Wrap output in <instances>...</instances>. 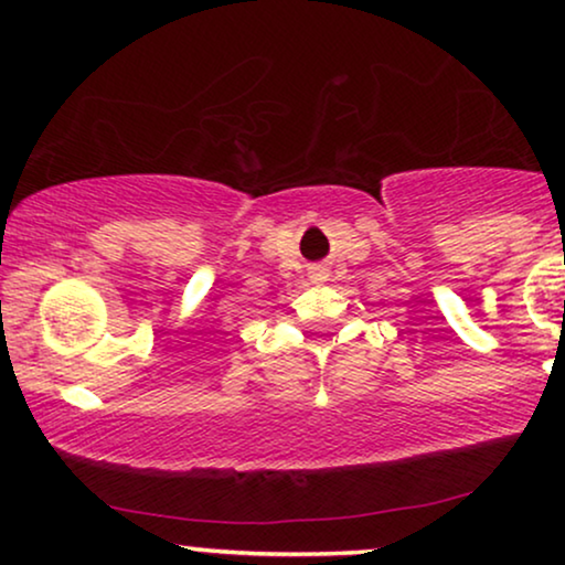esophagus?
<instances>
[{
    "label": "esophagus",
    "instance_id": "obj_1",
    "mask_svg": "<svg viewBox=\"0 0 565 565\" xmlns=\"http://www.w3.org/2000/svg\"><path fill=\"white\" fill-rule=\"evenodd\" d=\"M309 275H311V280H313V282H324L329 273H327V267H324V265H317V267H311V273H309Z\"/></svg>",
    "mask_w": 565,
    "mask_h": 565
}]
</instances>
